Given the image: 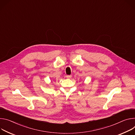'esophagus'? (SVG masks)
<instances>
[{"instance_id": "obj_1", "label": "esophagus", "mask_w": 135, "mask_h": 135, "mask_svg": "<svg viewBox=\"0 0 135 135\" xmlns=\"http://www.w3.org/2000/svg\"><path fill=\"white\" fill-rule=\"evenodd\" d=\"M66 77V78H67L70 79V78H71L72 77V76H71V75H67Z\"/></svg>"}]
</instances>
